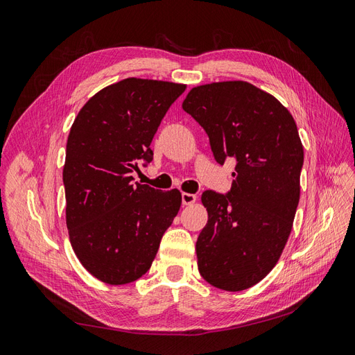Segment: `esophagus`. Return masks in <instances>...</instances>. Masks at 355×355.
Returning a JSON list of instances; mask_svg holds the SVG:
<instances>
[{"label":"esophagus","instance_id":"1","mask_svg":"<svg viewBox=\"0 0 355 355\" xmlns=\"http://www.w3.org/2000/svg\"><path fill=\"white\" fill-rule=\"evenodd\" d=\"M196 201H197V196L188 194V192H184V194H182V204H184V206H191V204H194Z\"/></svg>","mask_w":355,"mask_h":355}]
</instances>
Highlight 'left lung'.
Returning <instances> with one entry per match:
<instances>
[{
    "label": "left lung",
    "mask_w": 355,
    "mask_h": 355,
    "mask_svg": "<svg viewBox=\"0 0 355 355\" xmlns=\"http://www.w3.org/2000/svg\"><path fill=\"white\" fill-rule=\"evenodd\" d=\"M182 108L206 130L214 158L237 161L227 196L202 192L209 219L196 244L209 284L240 292L270 274L293 227L304 146L292 114L247 81L191 89Z\"/></svg>",
    "instance_id": "left-lung-1"
}]
</instances>
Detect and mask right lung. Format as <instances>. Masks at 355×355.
Segmentation results:
<instances>
[{"label":"right lung","mask_w":355,"mask_h":355,"mask_svg":"<svg viewBox=\"0 0 355 355\" xmlns=\"http://www.w3.org/2000/svg\"><path fill=\"white\" fill-rule=\"evenodd\" d=\"M185 84L125 78L85 103L67 142L63 185L67 227L81 265L98 280L121 286L141 278L178 214V189L133 184L141 159Z\"/></svg>","instance_id":"obj_1"}]
</instances>
